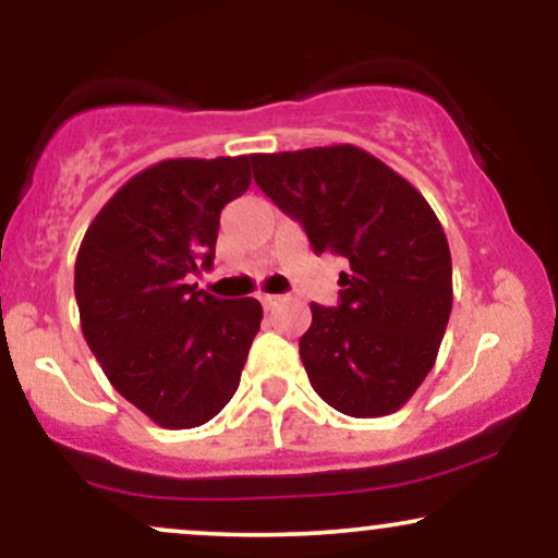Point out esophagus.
<instances>
[{"mask_svg": "<svg viewBox=\"0 0 558 558\" xmlns=\"http://www.w3.org/2000/svg\"><path fill=\"white\" fill-rule=\"evenodd\" d=\"M259 301H262V306H265V310H272V306H278L283 299L275 296V293H262Z\"/></svg>", "mask_w": 558, "mask_h": 558, "instance_id": "1", "label": "esophagus"}]
</instances>
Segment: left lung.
<instances>
[{
    "label": "left lung",
    "mask_w": 558,
    "mask_h": 558,
    "mask_svg": "<svg viewBox=\"0 0 558 558\" xmlns=\"http://www.w3.org/2000/svg\"><path fill=\"white\" fill-rule=\"evenodd\" d=\"M254 181L301 222L315 254L349 262L338 306L312 304L299 354L349 417H386L422 386L453 304L451 252L425 196L351 144L252 155Z\"/></svg>",
    "instance_id": "obj_1"
}]
</instances>
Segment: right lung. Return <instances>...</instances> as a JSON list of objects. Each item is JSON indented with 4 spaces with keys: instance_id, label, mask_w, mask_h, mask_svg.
<instances>
[{
    "instance_id": "right-lung-1",
    "label": "right lung",
    "mask_w": 558,
    "mask_h": 558,
    "mask_svg": "<svg viewBox=\"0 0 558 558\" xmlns=\"http://www.w3.org/2000/svg\"><path fill=\"white\" fill-rule=\"evenodd\" d=\"M252 155L165 159L101 207L75 259L81 330L114 390L189 430L233 399L262 323L257 299L189 283L213 267L220 213L252 183Z\"/></svg>"
}]
</instances>
